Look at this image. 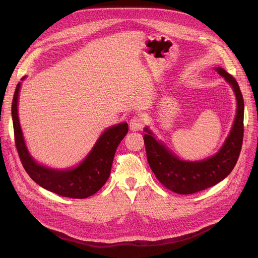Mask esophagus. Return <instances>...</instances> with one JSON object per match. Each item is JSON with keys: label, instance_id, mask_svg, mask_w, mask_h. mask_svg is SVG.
Wrapping results in <instances>:
<instances>
[{"label": "esophagus", "instance_id": "obj_1", "mask_svg": "<svg viewBox=\"0 0 258 258\" xmlns=\"http://www.w3.org/2000/svg\"><path fill=\"white\" fill-rule=\"evenodd\" d=\"M143 124H144V121L141 117H134V118L129 121V129L132 132L140 131L142 130Z\"/></svg>", "mask_w": 258, "mask_h": 258}]
</instances>
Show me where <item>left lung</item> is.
<instances>
[{"mask_svg": "<svg viewBox=\"0 0 258 258\" xmlns=\"http://www.w3.org/2000/svg\"><path fill=\"white\" fill-rule=\"evenodd\" d=\"M214 70L230 85L237 100V111L231 129L216 154L202 160L181 159L167 144L157 139L150 127L144 128L148 165L158 181L176 194L190 195L216 185L231 172L239 158L243 141V97L235 77L221 67H215Z\"/></svg>", "mask_w": 258, "mask_h": 258, "instance_id": "8db88e82", "label": "left lung"}]
</instances>
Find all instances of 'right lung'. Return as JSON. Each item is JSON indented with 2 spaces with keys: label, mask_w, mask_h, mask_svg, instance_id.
<instances>
[{
  "label": "right lung",
  "mask_w": 258,
  "mask_h": 258,
  "mask_svg": "<svg viewBox=\"0 0 258 258\" xmlns=\"http://www.w3.org/2000/svg\"><path fill=\"white\" fill-rule=\"evenodd\" d=\"M26 79L27 76H23L18 83L12 104L15 142L23 168L36 184L62 197L84 199L92 196L110 176L116 148L127 135L128 123L120 122L106 128L87 156L76 166L63 169L45 166L30 154L19 121V93L21 84Z\"/></svg>",
  "instance_id": "add662e5"
}]
</instances>
